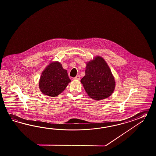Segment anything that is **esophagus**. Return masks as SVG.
Listing matches in <instances>:
<instances>
[{
  "label": "esophagus",
  "mask_w": 156,
  "mask_h": 156,
  "mask_svg": "<svg viewBox=\"0 0 156 156\" xmlns=\"http://www.w3.org/2000/svg\"><path fill=\"white\" fill-rule=\"evenodd\" d=\"M73 79H74V80H79L80 79V76L77 75V76H76V77H75L73 78Z\"/></svg>",
  "instance_id": "1"
}]
</instances>
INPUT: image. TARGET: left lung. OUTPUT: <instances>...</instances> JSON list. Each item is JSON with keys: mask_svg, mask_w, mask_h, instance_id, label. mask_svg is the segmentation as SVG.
Instances as JSON below:
<instances>
[{"mask_svg": "<svg viewBox=\"0 0 156 156\" xmlns=\"http://www.w3.org/2000/svg\"><path fill=\"white\" fill-rule=\"evenodd\" d=\"M81 83L89 96L96 100H103L111 96L115 86L110 68L100 56L87 64L85 75Z\"/></svg>", "mask_w": 156, "mask_h": 156, "instance_id": "left-lung-1", "label": "left lung"}]
</instances>
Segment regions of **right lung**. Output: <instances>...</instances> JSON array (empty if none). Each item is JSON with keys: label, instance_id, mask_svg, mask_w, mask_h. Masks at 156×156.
<instances>
[{"label": "right lung", "instance_id": "add662e5", "mask_svg": "<svg viewBox=\"0 0 156 156\" xmlns=\"http://www.w3.org/2000/svg\"><path fill=\"white\" fill-rule=\"evenodd\" d=\"M70 81L67 70L56 62L49 64L42 72L39 87L44 94L55 97L64 90Z\"/></svg>", "mask_w": 156, "mask_h": 156}]
</instances>
